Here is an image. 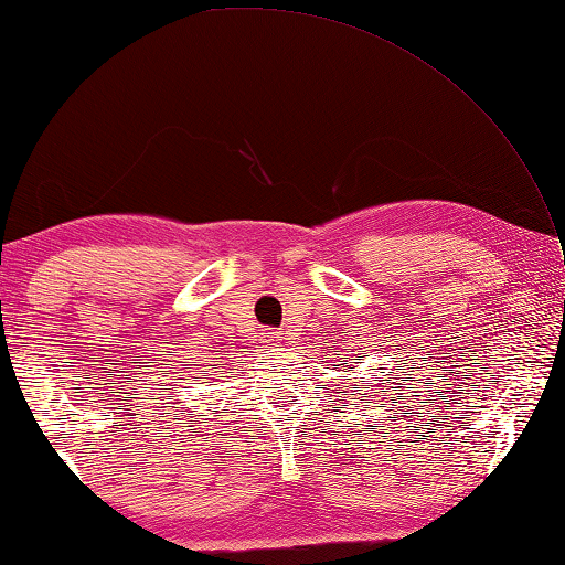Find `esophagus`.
<instances>
[{"label":"esophagus","instance_id":"1","mask_svg":"<svg viewBox=\"0 0 565 565\" xmlns=\"http://www.w3.org/2000/svg\"><path fill=\"white\" fill-rule=\"evenodd\" d=\"M265 338H267V342H275V332H265Z\"/></svg>","mask_w":565,"mask_h":565}]
</instances>
